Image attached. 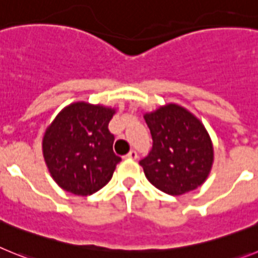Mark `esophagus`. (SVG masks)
Masks as SVG:
<instances>
[{
	"label": "esophagus",
	"mask_w": 258,
	"mask_h": 258,
	"mask_svg": "<svg viewBox=\"0 0 258 258\" xmlns=\"http://www.w3.org/2000/svg\"><path fill=\"white\" fill-rule=\"evenodd\" d=\"M127 158H130V160H138V152L131 151L127 154Z\"/></svg>",
	"instance_id": "obj_1"
}]
</instances>
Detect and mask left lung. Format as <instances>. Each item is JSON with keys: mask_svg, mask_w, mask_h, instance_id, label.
Returning a JSON list of instances; mask_svg holds the SVG:
<instances>
[{"mask_svg": "<svg viewBox=\"0 0 258 258\" xmlns=\"http://www.w3.org/2000/svg\"><path fill=\"white\" fill-rule=\"evenodd\" d=\"M153 145L140 161L147 179L171 196L200 187L213 165V144L203 123L176 104L144 115Z\"/></svg>", "mask_w": 258, "mask_h": 258, "instance_id": "8db88e82", "label": "left lung"}]
</instances>
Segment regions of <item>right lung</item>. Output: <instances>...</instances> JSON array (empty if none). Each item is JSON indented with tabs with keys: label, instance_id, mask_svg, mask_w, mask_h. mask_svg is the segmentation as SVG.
<instances>
[{
	"label": "right lung",
	"instance_id": "1",
	"mask_svg": "<svg viewBox=\"0 0 258 258\" xmlns=\"http://www.w3.org/2000/svg\"><path fill=\"white\" fill-rule=\"evenodd\" d=\"M115 110L74 102L55 116L42 139L50 175L62 189L88 196L109 183L120 157L113 152L109 122Z\"/></svg>",
	"mask_w": 258,
	"mask_h": 258
}]
</instances>
